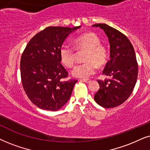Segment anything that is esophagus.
<instances>
[{
    "label": "esophagus",
    "mask_w": 150,
    "mask_h": 150,
    "mask_svg": "<svg viewBox=\"0 0 150 150\" xmlns=\"http://www.w3.org/2000/svg\"><path fill=\"white\" fill-rule=\"evenodd\" d=\"M81 81H84V82H86V83L91 82V79H81Z\"/></svg>",
    "instance_id": "1"
}]
</instances>
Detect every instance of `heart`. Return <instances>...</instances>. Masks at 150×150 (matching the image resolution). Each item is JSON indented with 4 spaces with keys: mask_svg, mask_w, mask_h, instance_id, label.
<instances>
[{
    "mask_svg": "<svg viewBox=\"0 0 150 150\" xmlns=\"http://www.w3.org/2000/svg\"><path fill=\"white\" fill-rule=\"evenodd\" d=\"M100 39L93 33H85L74 40L75 49L86 50L83 56L85 62L74 68L72 74L78 78H86L97 72V66L102 67L107 61V51L100 45ZM59 57L62 63L67 68L73 67L75 63V53L69 45H63L59 49Z\"/></svg>",
    "mask_w": 150,
    "mask_h": 150,
    "instance_id": "b5f03b06",
    "label": "heart"
}]
</instances>
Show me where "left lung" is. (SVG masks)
<instances>
[{
	"label": "left lung",
	"mask_w": 150,
	"mask_h": 150,
	"mask_svg": "<svg viewBox=\"0 0 150 150\" xmlns=\"http://www.w3.org/2000/svg\"><path fill=\"white\" fill-rule=\"evenodd\" d=\"M93 27L101 28L108 38L110 60L103 74L112 77L97 80L99 90L94 99L101 106L110 108L122 104L132 93L138 76L137 57L130 41L121 32L106 24H95Z\"/></svg>",
	"instance_id": "8db88e82"
}]
</instances>
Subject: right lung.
Listing matches in <instances>:
<instances>
[{
	"instance_id": "1",
	"label": "right lung",
	"mask_w": 150,
	"mask_h": 150,
	"mask_svg": "<svg viewBox=\"0 0 150 150\" xmlns=\"http://www.w3.org/2000/svg\"><path fill=\"white\" fill-rule=\"evenodd\" d=\"M48 27L28 42L21 59L23 88L33 104L57 111L69 100L77 80L69 79L60 63L59 49L70 33L80 28Z\"/></svg>"
}]
</instances>
